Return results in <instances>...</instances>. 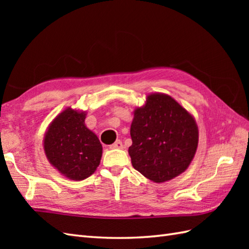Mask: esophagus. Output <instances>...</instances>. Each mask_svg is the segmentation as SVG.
<instances>
[{
  "label": "esophagus",
  "instance_id": "34e87169",
  "mask_svg": "<svg viewBox=\"0 0 249 249\" xmlns=\"http://www.w3.org/2000/svg\"><path fill=\"white\" fill-rule=\"evenodd\" d=\"M124 145L121 140H116L113 144L110 145V149H123Z\"/></svg>",
  "mask_w": 249,
  "mask_h": 249
}]
</instances>
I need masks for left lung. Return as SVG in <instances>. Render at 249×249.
<instances>
[{"instance_id": "left-lung-1", "label": "left lung", "mask_w": 249, "mask_h": 249, "mask_svg": "<svg viewBox=\"0 0 249 249\" xmlns=\"http://www.w3.org/2000/svg\"><path fill=\"white\" fill-rule=\"evenodd\" d=\"M133 167L155 183L183 173L194 160L199 130L194 116L176 99L152 93L136 108L130 126Z\"/></svg>"}]
</instances>
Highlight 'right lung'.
I'll list each match as a JSON object with an SVG mask.
<instances>
[{
  "mask_svg": "<svg viewBox=\"0 0 249 249\" xmlns=\"http://www.w3.org/2000/svg\"><path fill=\"white\" fill-rule=\"evenodd\" d=\"M86 115V111L66 108L51 122L44 138L47 160L62 176L73 181L92 176L103 155L97 136L84 123Z\"/></svg>",
  "mask_w": 249,
  "mask_h": 249,
  "instance_id": "add662e5",
  "label": "right lung"
}]
</instances>
